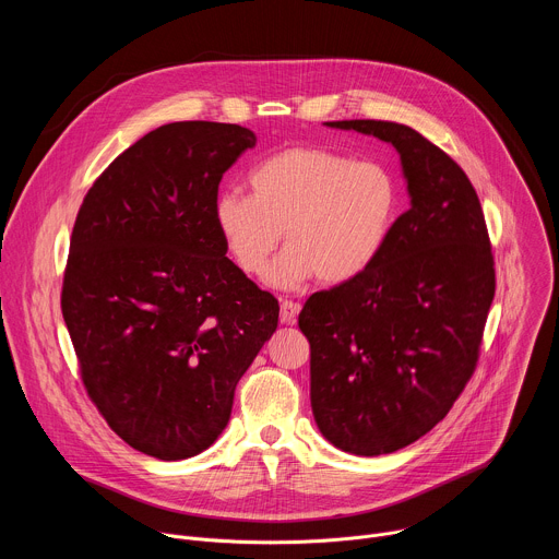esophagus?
Returning <instances> with one entry per match:
<instances>
[{"mask_svg":"<svg viewBox=\"0 0 559 559\" xmlns=\"http://www.w3.org/2000/svg\"><path fill=\"white\" fill-rule=\"evenodd\" d=\"M300 311V305L287 298H281V323L283 325H294L296 323V316Z\"/></svg>","mask_w":559,"mask_h":559,"instance_id":"esophagus-1","label":"esophagus"}]
</instances>
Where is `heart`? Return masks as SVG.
<instances>
[{
	"mask_svg": "<svg viewBox=\"0 0 559 559\" xmlns=\"http://www.w3.org/2000/svg\"><path fill=\"white\" fill-rule=\"evenodd\" d=\"M252 194L223 190L212 216L223 248L246 276H261L281 236L285 254L270 272L276 287L358 281L380 259L397 218L401 192L376 162L328 147H287L250 173Z\"/></svg>",
	"mask_w": 559,
	"mask_h": 559,
	"instance_id": "1",
	"label": "heart"
}]
</instances>
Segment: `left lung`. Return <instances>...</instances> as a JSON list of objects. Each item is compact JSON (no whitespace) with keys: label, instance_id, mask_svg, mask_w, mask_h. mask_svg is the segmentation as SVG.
I'll use <instances>...</instances> for the list:
<instances>
[{"label":"left lung","instance_id":"obj_1","mask_svg":"<svg viewBox=\"0 0 559 559\" xmlns=\"http://www.w3.org/2000/svg\"><path fill=\"white\" fill-rule=\"evenodd\" d=\"M401 154L409 210L376 265L307 298L313 420L341 451L384 455L431 431L468 382L496 294L477 194L453 158L409 126L354 119Z\"/></svg>","mask_w":559,"mask_h":559}]
</instances>
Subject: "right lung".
Masks as SVG:
<instances>
[{"mask_svg":"<svg viewBox=\"0 0 559 559\" xmlns=\"http://www.w3.org/2000/svg\"><path fill=\"white\" fill-rule=\"evenodd\" d=\"M257 134L177 121L130 145L79 207L61 313L91 401L132 449L205 451L278 325V300L227 257L212 207Z\"/></svg>","mask_w":559,"mask_h":559,"instance_id":"add662e5","label":"right lung"}]
</instances>
